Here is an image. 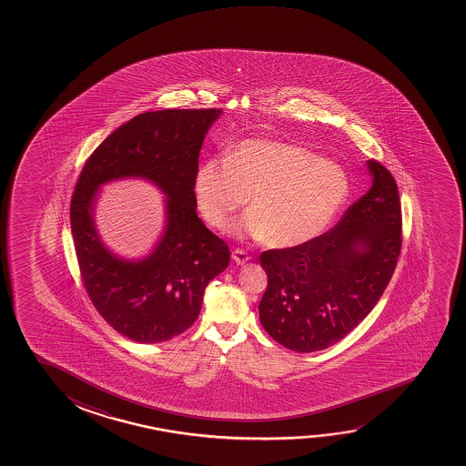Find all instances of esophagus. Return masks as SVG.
I'll use <instances>...</instances> for the list:
<instances>
[{
  "mask_svg": "<svg viewBox=\"0 0 466 466\" xmlns=\"http://www.w3.org/2000/svg\"><path fill=\"white\" fill-rule=\"evenodd\" d=\"M232 259H234L237 264H245V262L251 259V256H249L245 249L236 248L232 251Z\"/></svg>",
  "mask_w": 466,
  "mask_h": 466,
  "instance_id": "1",
  "label": "esophagus"
}]
</instances>
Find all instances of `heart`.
Listing matches in <instances>:
<instances>
[{
    "label": "heart",
    "instance_id": "b5f03b06",
    "mask_svg": "<svg viewBox=\"0 0 466 466\" xmlns=\"http://www.w3.org/2000/svg\"><path fill=\"white\" fill-rule=\"evenodd\" d=\"M192 189L205 223L219 230L249 197L251 211L237 224V232L289 248L310 242L334 221L351 186L342 167L307 147L248 140L228 157L204 160Z\"/></svg>",
    "mask_w": 466,
    "mask_h": 466
}]
</instances>
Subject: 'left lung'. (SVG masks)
<instances>
[{
  "label": "left lung",
  "instance_id": "8db88e82",
  "mask_svg": "<svg viewBox=\"0 0 466 466\" xmlns=\"http://www.w3.org/2000/svg\"><path fill=\"white\" fill-rule=\"evenodd\" d=\"M372 186L332 229L310 242L259 256L268 288L259 319L289 350L328 349L374 309L401 253L402 215L393 175L368 160Z\"/></svg>",
  "mask_w": 466,
  "mask_h": 466
}]
</instances>
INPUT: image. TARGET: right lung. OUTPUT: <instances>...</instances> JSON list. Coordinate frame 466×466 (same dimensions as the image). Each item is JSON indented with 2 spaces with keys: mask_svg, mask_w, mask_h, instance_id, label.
<instances>
[{
  "mask_svg": "<svg viewBox=\"0 0 466 466\" xmlns=\"http://www.w3.org/2000/svg\"><path fill=\"white\" fill-rule=\"evenodd\" d=\"M219 108L141 113L116 128L84 162L70 205L79 275L96 312L140 344L179 336L198 319L205 288L229 266V247L198 217L194 175L205 134ZM122 176H145L167 194V234L153 256L117 260L93 228L96 187Z\"/></svg>",
  "mask_w": 466,
  "mask_h": 466,
  "instance_id": "add662e5",
  "label": "right lung"
}]
</instances>
